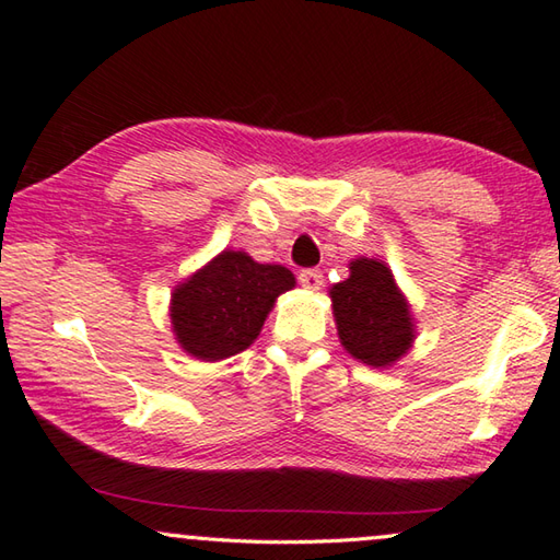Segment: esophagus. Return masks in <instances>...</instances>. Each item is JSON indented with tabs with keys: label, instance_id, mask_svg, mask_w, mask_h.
<instances>
[{
	"label": "esophagus",
	"instance_id": "34e87169",
	"mask_svg": "<svg viewBox=\"0 0 560 560\" xmlns=\"http://www.w3.org/2000/svg\"><path fill=\"white\" fill-rule=\"evenodd\" d=\"M299 281H301L303 289L318 291L323 287V271L320 269H301Z\"/></svg>",
	"mask_w": 560,
	"mask_h": 560
}]
</instances>
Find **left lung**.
I'll use <instances>...</instances> for the list:
<instances>
[{
    "label": "left lung",
    "instance_id": "obj_1",
    "mask_svg": "<svg viewBox=\"0 0 560 560\" xmlns=\"http://www.w3.org/2000/svg\"><path fill=\"white\" fill-rule=\"evenodd\" d=\"M342 348L370 368H389L413 342V318L384 261H350V279L330 289Z\"/></svg>",
    "mask_w": 560,
    "mask_h": 560
}]
</instances>
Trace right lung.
<instances>
[{
  "mask_svg": "<svg viewBox=\"0 0 560 560\" xmlns=\"http://www.w3.org/2000/svg\"><path fill=\"white\" fill-rule=\"evenodd\" d=\"M296 287L281 264H259L247 252H220L171 293V323L188 354L206 362L232 358L257 340L283 291Z\"/></svg>",
  "mask_w": 560,
  "mask_h": 560,
  "instance_id": "add662e5",
  "label": "right lung"
}]
</instances>
